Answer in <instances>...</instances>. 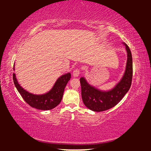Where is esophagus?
<instances>
[{
  "label": "esophagus",
  "mask_w": 151,
  "mask_h": 151,
  "mask_svg": "<svg viewBox=\"0 0 151 151\" xmlns=\"http://www.w3.org/2000/svg\"><path fill=\"white\" fill-rule=\"evenodd\" d=\"M73 76L74 77H78L79 75L80 74V70L79 69H75L73 71Z\"/></svg>",
  "instance_id": "obj_1"
}]
</instances>
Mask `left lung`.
<instances>
[{
  "mask_svg": "<svg viewBox=\"0 0 151 151\" xmlns=\"http://www.w3.org/2000/svg\"><path fill=\"white\" fill-rule=\"evenodd\" d=\"M125 45L127 52V61L124 75L113 88L109 91H101L91 85L84 77L80 78L81 86V96L85 106L93 111H104L116 106L128 93L132 84V57L130 48Z\"/></svg>",
  "mask_w": 151,
  "mask_h": 151,
  "instance_id": "obj_1",
  "label": "left lung"
}]
</instances>
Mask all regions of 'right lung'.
<instances>
[{
  "mask_svg": "<svg viewBox=\"0 0 151 151\" xmlns=\"http://www.w3.org/2000/svg\"><path fill=\"white\" fill-rule=\"evenodd\" d=\"M14 70L15 68L14 67ZM71 78L70 73L62 75L55 81L53 87L47 93L42 94H35L27 91L19 84L15 76L13 74L14 85L24 100L34 108L40 110H50L57 106L62 100L64 88Z\"/></svg>",
  "mask_w": 151,
  "mask_h": 151,
  "instance_id": "right-lung-1",
  "label": "right lung"
}]
</instances>
